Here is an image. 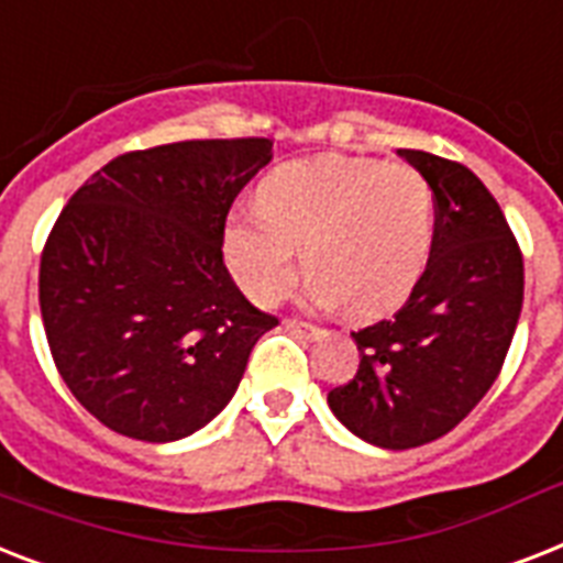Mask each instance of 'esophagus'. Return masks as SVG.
<instances>
[{
	"label": "esophagus",
	"instance_id": "esophagus-1",
	"mask_svg": "<svg viewBox=\"0 0 563 563\" xmlns=\"http://www.w3.org/2000/svg\"><path fill=\"white\" fill-rule=\"evenodd\" d=\"M283 327H286L289 333L300 335V339H318V335L324 333L321 327L309 324V321H298V318H286V321H283Z\"/></svg>",
	"mask_w": 563,
	"mask_h": 563
}]
</instances>
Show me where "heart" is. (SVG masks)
<instances>
[{
    "instance_id": "1",
    "label": "heart",
    "mask_w": 563,
    "mask_h": 563,
    "mask_svg": "<svg viewBox=\"0 0 563 563\" xmlns=\"http://www.w3.org/2000/svg\"><path fill=\"white\" fill-rule=\"evenodd\" d=\"M251 210L230 212L224 260L263 307L298 280L309 300L371 318L400 307L427 272L435 242V192L409 163L324 154L265 175Z\"/></svg>"
}]
</instances>
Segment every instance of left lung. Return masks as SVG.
Masks as SVG:
<instances>
[{
  "instance_id": "obj_1",
  "label": "left lung",
  "mask_w": 563,
  "mask_h": 563,
  "mask_svg": "<svg viewBox=\"0 0 563 563\" xmlns=\"http://www.w3.org/2000/svg\"><path fill=\"white\" fill-rule=\"evenodd\" d=\"M435 192L427 272L391 318L353 333L360 371L327 394L344 427L385 450L446 435L503 371L523 309V251L467 166L400 148Z\"/></svg>"
}]
</instances>
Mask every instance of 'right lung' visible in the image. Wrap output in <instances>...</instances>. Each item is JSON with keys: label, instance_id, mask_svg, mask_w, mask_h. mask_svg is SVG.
<instances>
[{"label": "right lung", "instance_id": "add662e5", "mask_svg": "<svg viewBox=\"0 0 563 563\" xmlns=\"http://www.w3.org/2000/svg\"><path fill=\"white\" fill-rule=\"evenodd\" d=\"M272 140L119 154L69 198L40 254V316L75 400L119 435L178 441L219 415L277 318L230 280L224 221Z\"/></svg>", "mask_w": 563, "mask_h": 563}]
</instances>
